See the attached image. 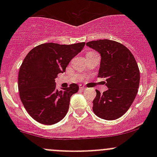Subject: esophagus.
Here are the masks:
<instances>
[{"label": "esophagus", "instance_id": "1", "mask_svg": "<svg viewBox=\"0 0 157 157\" xmlns=\"http://www.w3.org/2000/svg\"><path fill=\"white\" fill-rule=\"evenodd\" d=\"M84 89H85L84 86H80V90H84Z\"/></svg>", "mask_w": 157, "mask_h": 157}]
</instances>
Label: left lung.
Here are the masks:
<instances>
[{
    "label": "left lung",
    "mask_w": 157,
    "mask_h": 157,
    "mask_svg": "<svg viewBox=\"0 0 157 157\" xmlns=\"http://www.w3.org/2000/svg\"><path fill=\"white\" fill-rule=\"evenodd\" d=\"M101 55L98 77L106 79V91L96 90L93 110L99 118L115 120L129 109L137 93L140 71L134 55L127 47L109 39L86 43Z\"/></svg>",
    "instance_id": "1"
}]
</instances>
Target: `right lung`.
Returning <instances> with one entry per match:
<instances>
[{"label": "right lung", "mask_w": 157, "mask_h": 157, "mask_svg": "<svg viewBox=\"0 0 157 157\" xmlns=\"http://www.w3.org/2000/svg\"><path fill=\"white\" fill-rule=\"evenodd\" d=\"M84 45L85 42L68 45L44 43L32 49L23 60L18 76L20 97L36 121L51 125L65 117L71 96L77 93L79 86L71 83L59 91L55 79L65 71Z\"/></svg>", "instance_id": "obj_1"}]
</instances>
